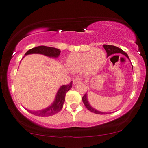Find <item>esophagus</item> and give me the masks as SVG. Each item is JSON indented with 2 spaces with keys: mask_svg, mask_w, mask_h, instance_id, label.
I'll return each instance as SVG.
<instances>
[{
  "mask_svg": "<svg viewBox=\"0 0 148 148\" xmlns=\"http://www.w3.org/2000/svg\"><path fill=\"white\" fill-rule=\"evenodd\" d=\"M80 82H81V80H80V78H75L74 80H73V83H74V84L79 83Z\"/></svg>",
  "mask_w": 148,
  "mask_h": 148,
  "instance_id": "1",
  "label": "esophagus"
}]
</instances>
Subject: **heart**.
<instances>
[{
    "instance_id": "obj_1",
    "label": "heart",
    "mask_w": 148,
    "mask_h": 148,
    "mask_svg": "<svg viewBox=\"0 0 148 148\" xmlns=\"http://www.w3.org/2000/svg\"><path fill=\"white\" fill-rule=\"evenodd\" d=\"M106 62V55L101 49H94L82 53H72L67 59V66L72 72L85 71L87 74H93L99 70Z\"/></svg>"
}]
</instances>
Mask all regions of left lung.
<instances>
[{
	"label": "left lung",
	"instance_id": "8db88e82",
	"mask_svg": "<svg viewBox=\"0 0 148 148\" xmlns=\"http://www.w3.org/2000/svg\"><path fill=\"white\" fill-rule=\"evenodd\" d=\"M103 48L105 49V50L106 52H107V56H111L112 54H115V53H121L125 55V56L129 59V56L123 50H122L121 49L119 48V47H116V46H113V45H103ZM133 67V66H132ZM82 101L85 106V107L87 108V109L90 111L91 112H93L95 114H106L108 113H105V112H101L99 111H97V110H95L94 108H92L91 106L89 105L88 102L87 101V97H86V93H85L84 95V96L82 98Z\"/></svg>",
	"mask_w": 148,
	"mask_h": 148
}]
</instances>
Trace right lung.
<instances>
[{"label": "right lung", "mask_w": 148, "mask_h": 148, "mask_svg": "<svg viewBox=\"0 0 148 148\" xmlns=\"http://www.w3.org/2000/svg\"><path fill=\"white\" fill-rule=\"evenodd\" d=\"M61 51L60 49L54 48V47H50L47 46H38L34 48L29 49L25 53V55L32 54V53H39L42 54L48 57H53V58H57L60 56ZM72 82L71 81L68 84H65L61 86L59 89L58 93L56 95V99L52 105H51L46 109L39 110V111H30L27 110L31 114H34L37 116L41 117H48L54 115L59 112L61 111L63 108V105L65 101V97H66V92L72 88Z\"/></svg>", "instance_id": "obj_1"}]
</instances>
